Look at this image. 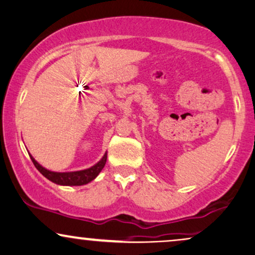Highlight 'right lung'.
I'll return each instance as SVG.
<instances>
[{"mask_svg":"<svg viewBox=\"0 0 255 255\" xmlns=\"http://www.w3.org/2000/svg\"><path fill=\"white\" fill-rule=\"evenodd\" d=\"M106 158H108V152H105V155L102 157V159H100L98 163H96V164L91 166L89 169H84V170L79 171L56 172L43 168V166L39 164V163L35 161V158L30 155V159L33 161L34 165H35L37 170L45 176L46 178L52 181L53 183L59 185H84L90 183V182L93 181L94 178L99 175V172L103 170V168L105 166Z\"/></svg>","mask_w":255,"mask_h":255,"instance_id":"obj_1","label":"right lung"}]
</instances>
